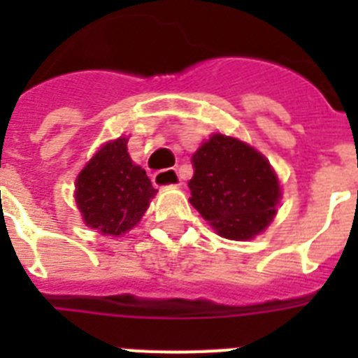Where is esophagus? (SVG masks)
Returning a JSON list of instances; mask_svg holds the SVG:
<instances>
[{
    "label": "esophagus",
    "mask_w": 358,
    "mask_h": 358,
    "mask_svg": "<svg viewBox=\"0 0 358 358\" xmlns=\"http://www.w3.org/2000/svg\"><path fill=\"white\" fill-rule=\"evenodd\" d=\"M179 182H181V179H179L177 170L166 169L154 173V185L156 186H179Z\"/></svg>",
    "instance_id": "34e87169"
}]
</instances>
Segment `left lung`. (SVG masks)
Segmentation results:
<instances>
[{
	"label": "left lung",
	"instance_id": "obj_1",
	"mask_svg": "<svg viewBox=\"0 0 358 358\" xmlns=\"http://www.w3.org/2000/svg\"><path fill=\"white\" fill-rule=\"evenodd\" d=\"M192 206L229 240H249L273 222L281 188L264 154L251 145L213 134L192 156Z\"/></svg>",
	"mask_w": 358,
	"mask_h": 358
}]
</instances>
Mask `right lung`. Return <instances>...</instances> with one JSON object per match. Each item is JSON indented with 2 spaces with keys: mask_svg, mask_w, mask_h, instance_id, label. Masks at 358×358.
<instances>
[{
  "mask_svg": "<svg viewBox=\"0 0 358 358\" xmlns=\"http://www.w3.org/2000/svg\"><path fill=\"white\" fill-rule=\"evenodd\" d=\"M156 194L147 172L132 163L127 138L102 145L75 182L85 226L109 236L127 233L140 222Z\"/></svg>",
  "mask_w": 358,
  "mask_h": 358,
  "instance_id": "obj_1",
  "label": "right lung"
}]
</instances>
